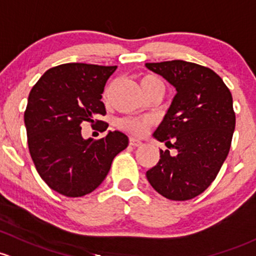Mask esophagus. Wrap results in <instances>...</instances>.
<instances>
[{"instance_id": "esophagus-1", "label": "esophagus", "mask_w": 256, "mask_h": 256, "mask_svg": "<svg viewBox=\"0 0 256 256\" xmlns=\"http://www.w3.org/2000/svg\"><path fill=\"white\" fill-rule=\"evenodd\" d=\"M129 144H130L132 146H140L143 143H142V142L139 140V139L130 138V139H129Z\"/></svg>"}]
</instances>
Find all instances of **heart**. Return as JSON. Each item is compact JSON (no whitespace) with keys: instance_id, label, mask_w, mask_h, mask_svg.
Wrapping results in <instances>:
<instances>
[{"instance_id":"heart-1","label":"heart","mask_w":256,"mask_h":256,"mask_svg":"<svg viewBox=\"0 0 256 256\" xmlns=\"http://www.w3.org/2000/svg\"><path fill=\"white\" fill-rule=\"evenodd\" d=\"M140 85L144 90L154 85L162 86V82L159 80V78H155V76L146 75L142 78ZM149 123L150 120H148V118H124V120H120V127L126 129V130L130 132V133L140 136V134L146 133Z\"/></svg>"}]
</instances>
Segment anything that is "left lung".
Listing matches in <instances>:
<instances>
[{"mask_svg":"<svg viewBox=\"0 0 256 256\" xmlns=\"http://www.w3.org/2000/svg\"><path fill=\"white\" fill-rule=\"evenodd\" d=\"M146 66L176 88L152 136L178 152L160 150L159 162L146 171V178L168 200H191L212 184L230 149L236 128L232 94L214 71L194 62L171 60Z\"/></svg>","mask_w":256,"mask_h":256,"instance_id":"8db88e82","label":"left lung"}]
</instances>
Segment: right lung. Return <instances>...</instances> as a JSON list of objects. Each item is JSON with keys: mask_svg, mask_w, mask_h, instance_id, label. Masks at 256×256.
<instances>
[{"mask_svg": "<svg viewBox=\"0 0 256 256\" xmlns=\"http://www.w3.org/2000/svg\"><path fill=\"white\" fill-rule=\"evenodd\" d=\"M117 66L69 62L44 72L32 88L24 112L28 148L40 178L66 197H81L102 184L113 159L128 146L122 132H108L98 140L84 139L81 124H108L101 101Z\"/></svg>", "mask_w": 256, "mask_h": 256, "instance_id": "right-lung-1", "label": "right lung"}]
</instances>
